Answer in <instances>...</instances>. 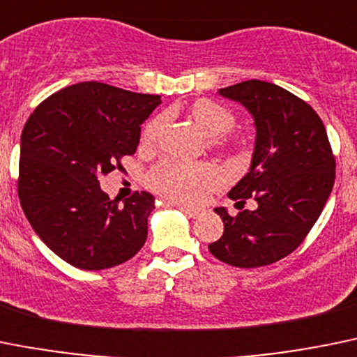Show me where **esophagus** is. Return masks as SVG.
Returning a JSON list of instances; mask_svg holds the SVG:
<instances>
[{
    "label": "esophagus",
    "mask_w": 357,
    "mask_h": 357,
    "mask_svg": "<svg viewBox=\"0 0 357 357\" xmlns=\"http://www.w3.org/2000/svg\"><path fill=\"white\" fill-rule=\"evenodd\" d=\"M172 206H174V208H178L179 211H183L185 213L186 216H190V218H197L199 216V209H195V208H190V206H186V204H176V202H172Z\"/></svg>",
    "instance_id": "1"
}]
</instances>
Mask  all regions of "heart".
<instances>
[{"mask_svg":"<svg viewBox=\"0 0 357 357\" xmlns=\"http://www.w3.org/2000/svg\"><path fill=\"white\" fill-rule=\"evenodd\" d=\"M192 118L199 128L215 139L213 144L220 148H245L243 139L222 137L234 126L236 118L229 109L211 100H199L192 107ZM165 123V116H156L142 132V141L153 142L158 135L160 128ZM149 186L163 197L179 204H197L206 197L209 190L220 185L222 174L213 163H185L179 160H163L156 163L148 174Z\"/></svg>","mask_w":357,"mask_h":357,"instance_id":"1","label":"heart"}]
</instances>
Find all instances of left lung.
Returning <instances> with one entry per match:
<instances>
[{
  "label": "left lung",
  "mask_w": 357,
  "mask_h": 357,
  "mask_svg": "<svg viewBox=\"0 0 357 357\" xmlns=\"http://www.w3.org/2000/svg\"><path fill=\"white\" fill-rule=\"evenodd\" d=\"M218 93L254 118L252 165L229 199H254L257 208L236 216L216 208L224 234L209 252L236 268H261L292 254L314 227L335 183V155L317 112L287 89L252 79Z\"/></svg>",
  "instance_id": "left-lung-1"
}]
</instances>
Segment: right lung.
<instances>
[{
    "instance_id": "right-lung-1",
    "label": "right lung",
    "mask_w": 357,
    "mask_h": 357,
    "mask_svg": "<svg viewBox=\"0 0 357 357\" xmlns=\"http://www.w3.org/2000/svg\"><path fill=\"white\" fill-rule=\"evenodd\" d=\"M158 95L79 82L43 100L21 135L17 192L33 231L58 257L98 271L137 254L155 197L135 192L119 204L100 188L103 174L133 155Z\"/></svg>"
}]
</instances>
